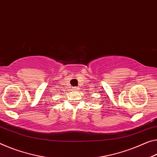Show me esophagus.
I'll return each mask as SVG.
<instances>
[{
    "mask_svg": "<svg viewBox=\"0 0 157 157\" xmlns=\"http://www.w3.org/2000/svg\"><path fill=\"white\" fill-rule=\"evenodd\" d=\"M73 90H75V91H76V90H78V88H77L76 87V86H75V87H73Z\"/></svg>",
    "mask_w": 157,
    "mask_h": 157,
    "instance_id": "esophagus-1",
    "label": "esophagus"
}]
</instances>
